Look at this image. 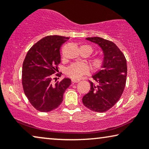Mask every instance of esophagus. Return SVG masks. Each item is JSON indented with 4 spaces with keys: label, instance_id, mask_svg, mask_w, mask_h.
<instances>
[{
    "label": "esophagus",
    "instance_id": "34e87169",
    "mask_svg": "<svg viewBox=\"0 0 149 149\" xmlns=\"http://www.w3.org/2000/svg\"><path fill=\"white\" fill-rule=\"evenodd\" d=\"M71 81H72V83H78V82H79V80H77V79H71Z\"/></svg>",
    "mask_w": 149,
    "mask_h": 149
}]
</instances>
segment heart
Wrapping results in <instances>:
<instances>
[{
    "label": "heart",
    "instance_id": "obj_1",
    "mask_svg": "<svg viewBox=\"0 0 149 149\" xmlns=\"http://www.w3.org/2000/svg\"><path fill=\"white\" fill-rule=\"evenodd\" d=\"M81 49L86 51L88 56L92 54L93 51L92 47H91L90 45H87L81 46L80 50ZM90 64L94 70H99L104 64V58L102 56L93 57L90 60ZM89 72H90V68L87 64H85V63H75V64L70 65L66 69V74L67 76L71 77L72 79H79L83 75L89 74Z\"/></svg>",
    "mask_w": 149,
    "mask_h": 149
}]
</instances>
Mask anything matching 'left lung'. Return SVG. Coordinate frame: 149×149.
Segmentation results:
<instances>
[{
    "mask_svg": "<svg viewBox=\"0 0 149 149\" xmlns=\"http://www.w3.org/2000/svg\"><path fill=\"white\" fill-rule=\"evenodd\" d=\"M86 39L102 48L104 64L102 69L92 76L95 83L89 81L91 88L83 97V103L91 111L103 113L111 109L123 92L127 77V62L124 54L113 42L100 37H89Z\"/></svg>",
    "mask_w": 149,
    "mask_h": 149,
    "instance_id": "1",
    "label": "left lung"
}]
</instances>
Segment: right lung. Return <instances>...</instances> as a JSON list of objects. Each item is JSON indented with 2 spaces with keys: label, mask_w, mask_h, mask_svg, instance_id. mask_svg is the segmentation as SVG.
I'll list each match as a JSON object with an SVG mask.
<instances>
[{
  "label": "right lung",
  "mask_w": 149,
  "mask_h": 149,
  "mask_svg": "<svg viewBox=\"0 0 149 149\" xmlns=\"http://www.w3.org/2000/svg\"><path fill=\"white\" fill-rule=\"evenodd\" d=\"M69 37L51 35L42 38L28 51L22 66V86L30 103L38 111L47 113L61 104L71 84L64 78L53 84V74L61 62L60 49ZM62 73L56 75L60 77Z\"/></svg>",
  "instance_id": "add662e5"
}]
</instances>
